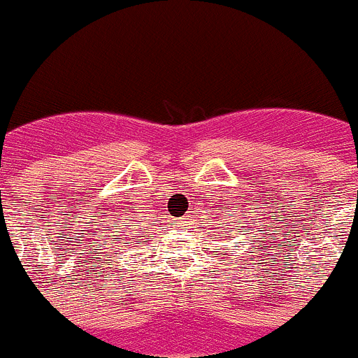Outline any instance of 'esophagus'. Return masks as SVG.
<instances>
[{"instance_id": "obj_1", "label": "esophagus", "mask_w": 358, "mask_h": 358, "mask_svg": "<svg viewBox=\"0 0 358 358\" xmlns=\"http://www.w3.org/2000/svg\"><path fill=\"white\" fill-rule=\"evenodd\" d=\"M177 224H179V227H181V224H182V220H179V223H177Z\"/></svg>"}]
</instances>
